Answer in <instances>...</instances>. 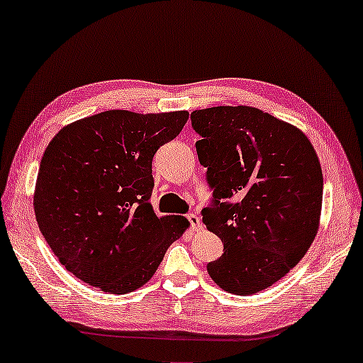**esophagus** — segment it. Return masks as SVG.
<instances>
[{"label":"esophagus","mask_w":363,"mask_h":363,"mask_svg":"<svg viewBox=\"0 0 363 363\" xmlns=\"http://www.w3.org/2000/svg\"><path fill=\"white\" fill-rule=\"evenodd\" d=\"M186 218H188V222H189V225H191V228H193L194 231L203 227V223H201V218H199L198 216H196V213H188Z\"/></svg>","instance_id":"1"}]
</instances>
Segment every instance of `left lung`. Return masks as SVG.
Segmentation results:
<instances>
[{"mask_svg":"<svg viewBox=\"0 0 363 363\" xmlns=\"http://www.w3.org/2000/svg\"><path fill=\"white\" fill-rule=\"evenodd\" d=\"M191 125L216 203L203 211V222L223 242L207 272L223 291L255 294L281 280L315 240L323 198L318 156L298 127L251 106L194 111Z\"/></svg>","mask_w":363,"mask_h":363,"instance_id":"1","label":"left lung"}]
</instances>
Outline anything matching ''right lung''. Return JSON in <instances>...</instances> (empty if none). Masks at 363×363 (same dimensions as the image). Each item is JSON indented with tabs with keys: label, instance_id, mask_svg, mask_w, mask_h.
Listing matches in <instances>:
<instances>
[{
	"label": "right lung",
	"instance_id": "1",
	"mask_svg": "<svg viewBox=\"0 0 363 363\" xmlns=\"http://www.w3.org/2000/svg\"><path fill=\"white\" fill-rule=\"evenodd\" d=\"M186 111H106L65 125L41 157L33 194L40 231L65 269L90 286L127 294L151 280L189 222L157 217L152 157Z\"/></svg>",
	"mask_w": 363,
	"mask_h": 363
}]
</instances>
